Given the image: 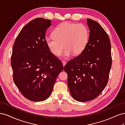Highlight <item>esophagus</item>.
I'll return each mask as SVG.
<instances>
[{
    "mask_svg": "<svg viewBox=\"0 0 125 125\" xmlns=\"http://www.w3.org/2000/svg\"><path fill=\"white\" fill-rule=\"evenodd\" d=\"M62 64H63V66L64 67V66H65L66 64V62L65 61V60H62Z\"/></svg>",
    "mask_w": 125,
    "mask_h": 125,
    "instance_id": "1",
    "label": "esophagus"
}]
</instances>
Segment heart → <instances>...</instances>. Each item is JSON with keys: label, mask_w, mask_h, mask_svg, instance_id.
I'll return each instance as SVG.
<instances>
[{"label": "heart", "mask_w": 125, "mask_h": 125, "mask_svg": "<svg viewBox=\"0 0 125 125\" xmlns=\"http://www.w3.org/2000/svg\"><path fill=\"white\" fill-rule=\"evenodd\" d=\"M52 35L45 38L49 50L59 56L65 46L63 56L69 57L73 53L78 55L84 51L89 41V31L83 24L63 22L55 29Z\"/></svg>", "instance_id": "obj_1"}]
</instances>
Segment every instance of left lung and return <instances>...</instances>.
Returning a JSON list of instances; mask_svg holds the SVG:
<instances>
[{"label": "left lung", "instance_id": "8db88e82", "mask_svg": "<svg viewBox=\"0 0 125 125\" xmlns=\"http://www.w3.org/2000/svg\"><path fill=\"white\" fill-rule=\"evenodd\" d=\"M89 41L80 54L64 67L71 95L79 102L95 99L106 86L112 66L111 44L108 35L97 22L87 19Z\"/></svg>", "mask_w": 125, "mask_h": 125}]
</instances>
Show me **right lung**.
Segmentation results:
<instances>
[{"label":"right lung","mask_w":125,"mask_h":125,"mask_svg":"<svg viewBox=\"0 0 125 125\" xmlns=\"http://www.w3.org/2000/svg\"><path fill=\"white\" fill-rule=\"evenodd\" d=\"M51 21L39 18L25 25L15 40L11 57L13 79L21 94L34 102L50 96L62 62L49 50L45 33Z\"/></svg>","instance_id":"add662e5"}]
</instances>
